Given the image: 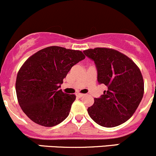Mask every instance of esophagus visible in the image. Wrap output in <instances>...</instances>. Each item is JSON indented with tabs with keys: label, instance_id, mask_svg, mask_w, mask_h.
Instances as JSON below:
<instances>
[{
	"label": "esophagus",
	"instance_id": "34e87169",
	"mask_svg": "<svg viewBox=\"0 0 156 156\" xmlns=\"http://www.w3.org/2000/svg\"><path fill=\"white\" fill-rule=\"evenodd\" d=\"M84 95V94H80V93H78V94H76V96H77V97H79V98H81V97H82Z\"/></svg>",
	"mask_w": 156,
	"mask_h": 156
}]
</instances>
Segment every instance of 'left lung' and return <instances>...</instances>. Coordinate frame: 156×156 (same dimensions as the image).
<instances>
[{"label":"left lung","instance_id":"obj_1","mask_svg":"<svg viewBox=\"0 0 156 156\" xmlns=\"http://www.w3.org/2000/svg\"><path fill=\"white\" fill-rule=\"evenodd\" d=\"M84 53L94 61L99 84L106 86L103 95L87 108L90 117L103 127L122 125L142 100L144 82L140 70L126 55L113 49H88Z\"/></svg>","mask_w":156,"mask_h":156}]
</instances>
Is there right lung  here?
I'll return each instance as SVG.
<instances>
[{"label": "right lung", "instance_id": "1", "mask_svg": "<svg viewBox=\"0 0 156 156\" xmlns=\"http://www.w3.org/2000/svg\"><path fill=\"white\" fill-rule=\"evenodd\" d=\"M84 59L80 50L52 46L24 62L17 74L16 91L20 107L32 122L53 127L68 117L76 97L59 87L72 67Z\"/></svg>", "mask_w": 156, "mask_h": 156}]
</instances>
